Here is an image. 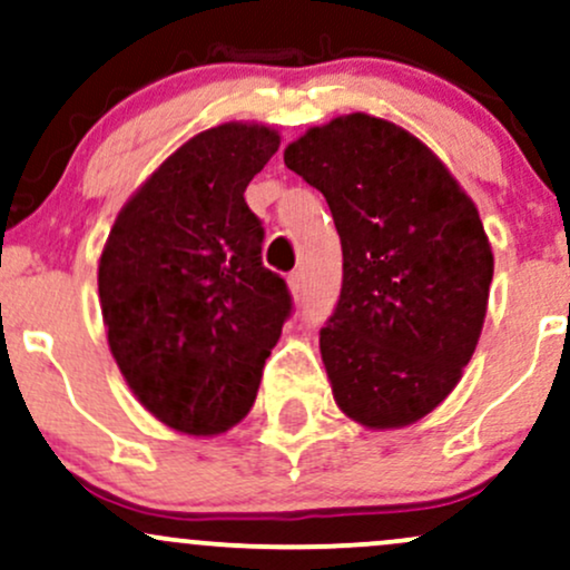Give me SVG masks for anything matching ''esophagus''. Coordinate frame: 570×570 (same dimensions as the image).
<instances>
[{"label":"esophagus","mask_w":570,"mask_h":570,"mask_svg":"<svg viewBox=\"0 0 570 570\" xmlns=\"http://www.w3.org/2000/svg\"><path fill=\"white\" fill-rule=\"evenodd\" d=\"M289 289H292V294H305V273L303 271H294V273H289Z\"/></svg>","instance_id":"34e87169"}]
</instances>
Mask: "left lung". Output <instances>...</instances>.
I'll use <instances>...</instances> for the list:
<instances>
[{
  "instance_id": "1",
  "label": "left lung",
  "mask_w": 570,
  "mask_h": 570,
  "mask_svg": "<svg viewBox=\"0 0 570 570\" xmlns=\"http://www.w3.org/2000/svg\"><path fill=\"white\" fill-rule=\"evenodd\" d=\"M324 193L343 289L322 358L345 415L367 429L421 421L472 358L493 281L480 212L423 141L372 115L335 117L284 149Z\"/></svg>"
}]
</instances>
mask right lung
Listing matches in <instances>:
<instances>
[{"label":"right lung","instance_id":"obj_1","mask_svg":"<svg viewBox=\"0 0 570 570\" xmlns=\"http://www.w3.org/2000/svg\"><path fill=\"white\" fill-rule=\"evenodd\" d=\"M278 144L254 122L193 136L136 189L104 246L98 297L117 367L181 434H219L252 410L292 313L244 198Z\"/></svg>","mask_w":570,"mask_h":570}]
</instances>
